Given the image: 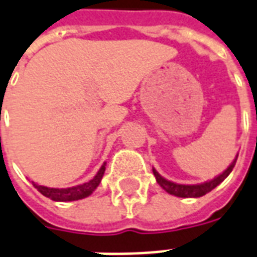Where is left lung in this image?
Instances as JSON below:
<instances>
[{"instance_id": "left-lung-1", "label": "left lung", "mask_w": 257, "mask_h": 257, "mask_svg": "<svg viewBox=\"0 0 257 257\" xmlns=\"http://www.w3.org/2000/svg\"><path fill=\"white\" fill-rule=\"evenodd\" d=\"M236 160H237V156H236V159L233 160L232 164H230L221 175H218L217 178H214V179H211V181L201 183V185H178V183H174V182H170L167 181V179H164L163 176L159 175V172L156 171V170H152V171H154V175L155 178H156V182H158L160 185V187L166 190L168 194L175 195V197H181V198H198V197H202V195L207 194L213 189H215L217 186L220 185L221 182L224 181L225 178L232 172L233 167H234V164H236Z\"/></svg>"}]
</instances>
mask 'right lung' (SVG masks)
Masks as SVG:
<instances>
[{
    "instance_id": "right-lung-1",
    "label": "right lung",
    "mask_w": 257,
    "mask_h": 257,
    "mask_svg": "<svg viewBox=\"0 0 257 257\" xmlns=\"http://www.w3.org/2000/svg\"><path fill=\"white\" fill-rule=\"evenodd\" d=\"M103 172H105V164H103L102 167L99 168V171L97 172V175L94 176L91 181L86 182V183H83V185L68 187V189H51V187L36 185V183H33V186H35V187H36V189L39 190L43 195H44V197L52 199V201H58V202L78 201V199L89 197L90 194L97 189L98 185L101 183Z\"/></svg>"
}]
</instances>
